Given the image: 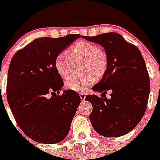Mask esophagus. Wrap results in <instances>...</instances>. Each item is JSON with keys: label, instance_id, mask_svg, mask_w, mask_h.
I'll list each match as a JSON object with an SVG mask.
<instances>
[{"label": "esophagus", "instance_id": "obj_1", "mask_svg": "<svg viewBox=\"0 0 160 160\" xmlns=\"http://www.w3.org/2000/svg\"><path fill=\"white\" fill-rule=\"evenodd\" d=\"M80 99H81V100H85V97H86V95H85V94H83V93H81L80 95Z\"/></svg>", "mask_w": 160, "mask_h": 160}]
</instances>
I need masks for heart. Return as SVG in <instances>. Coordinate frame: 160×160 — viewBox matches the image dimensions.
<instances>
[{
  "label": "heart",
  "mask_w": 160,
  "mask_h": 160,
  "mask_svg": "<svg viewBox=\"0 0 160 160\" xmlns=\"http://www.w3.org/2000/svg\"><path fill=\"white\" fill-rule=\"evenodd\" d=\"M70 55L67 51H60L55 60V67L58 74L63 78H67L71 74L74 61L83 60V72L87 73L81 77L68 78L65 87L75 92L85 91L96 81V77L105 74L107 67L105 55L100 51V46L87 41H79L71 47ZM95 73L94 75L93 74Z\"/></svg>",
  "instance_id": "b5f03b06"
}]
</instances>
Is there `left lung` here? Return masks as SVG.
<instances>
[{
	"label": "left lung",
	"mask_w": 160,
	"mask_h": 160,
	"mask_svg": "<svg viewBox=\"0 0 160 160\" xmlns=\"http://www.w3.org/2000/svg\"><path fill=\"white\" fill-rule=\"evenodd\" d=\"M104 47L107 68L100 82L92 90L101 97L87 95L93 110L90 120L98 134L119 137L128 134L141 120L149 100L150 81L141 52L114 32L96 36H83ZM108 91L112 98L105 96Z\"/></svg>",
	"instance_id": "obj_1"
}]
</instances>
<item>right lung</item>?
Masks as SVG:
<instances>
[{"instance_id":"1","label":"right lung","mask_w":160,"mask_h":160,"mask_svg":"<svg viewBox=\"0 0 160 160\" xmlns=\"http://www.w3.org/2000/svg\"><path fill=\"white\" fill-rule=\"evenodd\" d=\"M80 36L36 39L11 59L6 85L8 104L19 127L35 141L56 144L69 133L81 100L73 90H64L60 95L64 83L55 60Z\"/></svg>"}]
</instances>
